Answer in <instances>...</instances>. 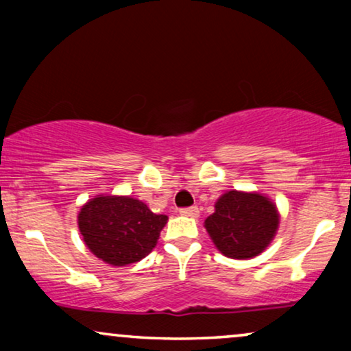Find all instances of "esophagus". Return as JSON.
I'll list each match as a JSON object with an SVG mask.
<instances>
[{
    "label": "esophagus",
    "mask_w": 351,
    "mask_h": 351,
    "mask_svg": "<svg viewBox=\"0 0 351 351\" xmlns=\"http://www.w3.org/2000/svg\"><path fill=\"white\" fill-rule=\"evenodd\" d=\"M180 213L184 215H189V217H198L199 209H198V206H190V208L180 209Z\"/></svg>",
    "instance_id": "34e87169"
}]
</instances>
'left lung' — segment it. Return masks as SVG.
Returning <instances> with one entry per match:
<instances>
[{"mask_svg":"<svg viewBox=\"0 0 351 351\" xmlns=\"http://www.w3.org/2000/svg\"><path fill=\"white\" fill-rule=\"evenodd\" d=\"M275 204L257 193L228 191L215 203L204 227L223 256L251 258L261 254L278 228Z\"/></svg>","mask_w":351,"mask_h":351,"instance_id":"left-lung-1","label":"left lung"}]
</instances>
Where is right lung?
<instances>
[{"instance_id": "1", "label": "right lung", "mask_w": 351, "mask_h": 351, "mask_svg": "<svg viewBox=\"0 0 351 351\" xmlns=\"http://www.w3.org/2000/svg\"><path fill=\"white\" fill-rule=\"evenodd\" d=\"M167 215L129 196H97L81 208L78 227L95 257L114 267L142 261L156 246Z\"/></svg>"}]
</instances>
